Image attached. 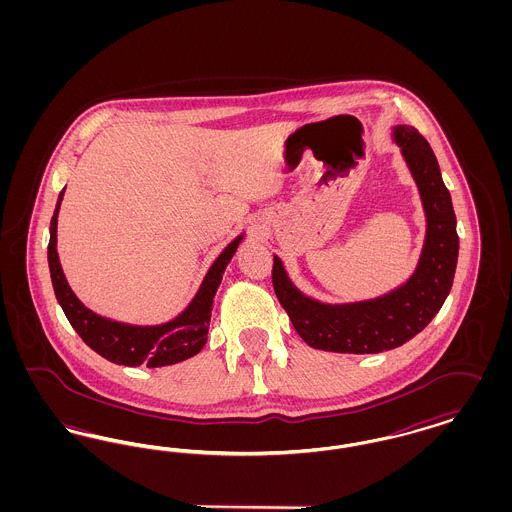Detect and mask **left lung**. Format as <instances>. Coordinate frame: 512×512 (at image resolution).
<instances>
[{
    "instance_id": "1",
    "label": "left lung",
    "mask_w": 512,
    "mask_h": 512,
    "mask_svg": "<svg viewBox=\"0 0 512 512\" xmlns=\"http://www.w3.org/2000/svg\"><path fill=\"white\" fill-rule=\"evenodd\" d=\"M391 140L420 194L426 234L413 274L384 295L349 303H324L301 292L282 259L274 255V292L307 345L334 353H382L422 332L451 292L459 236L451 194L443 184L438 159L422 134L409 124L391 128Z\"/></svg>"
}]
</instances>
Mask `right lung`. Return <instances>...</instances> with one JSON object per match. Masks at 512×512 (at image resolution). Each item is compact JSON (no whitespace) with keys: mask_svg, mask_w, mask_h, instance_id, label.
I'll return each instance as SVG.
<instances>
[{"mask_svg":"<svg viewBox=\"0 0 512 512\" xmlns=\"http://www.w3.org/2000/svg\"><path fill=\"white\" fill-rule=\"evenodd\" d=\"M63 195L65 188L57 197L49 224L48 265L55 297L76 334L90 349L115 365L159 368L182 363L197 355L207 343L211 309L222 282V274L236 249L244 242L245 232L222 249L215 263L207 270L199 290L180 315L161 324H130L94 313L69 286L57 253V219Z\"/></svg>","mask_w":512,"mask_h":512,"instance_id":"add662e5","label":"right lung"}]
</instances>
